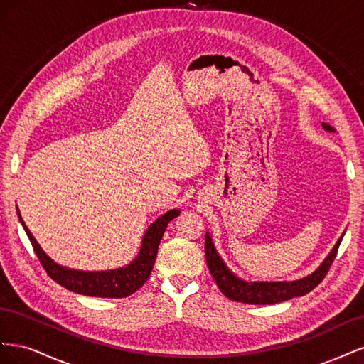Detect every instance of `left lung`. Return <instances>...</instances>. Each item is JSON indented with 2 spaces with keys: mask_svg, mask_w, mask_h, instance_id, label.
I'll return each instance as SVG.
<instances>
[{
  "mask_svg": "<svg viewBox=\"0 0 364 364\" xmlns=\"http://www.w3.org/2000/svg\"><path fill=\"white\" fill-rule=\"evenodd\" d=\"M322 127L326 132H336L334 127H331L326 123H322ZM345 232L340 235L337 243L328 253L326 258L322 261L313 273L296 281H278V282H269V281H245L230 270L226 262L218 255V252L214 246L213 237L209 232L205 234V255L208 269L211 272L215 284L218 285L220 291H222L230 301L243 302V304H253V305H267V304H278L289 301L291 297L304 296L308 291H311L314 287H317L321 281L325 278V274L331 266L336 255L337 249L343 240Z\"/></svg>",
  "mask_w": 364,
  "mask_h": 364,
  "instance_id": "1",
  "label": "left lung"
}]
</instances>
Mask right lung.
I'll return each instance as SVG.
<instances>
[{
  "label": "right lung",
  "mask_w": 364,
  "mask_h": 364,
  "mask_svg": "<svg viewBox=\"0 0 364 364\" xmlns=\"http://www.w3.org/2000/svg\"><path fill=\"white\" fill-rule=\"evenodd\" d=\"M16 213L19 223L23 225L33 249H35L41 264L50 274V278L60 284L62 287L67 290L94 297H126L130 296L132 293H135L139 287H142V284H144L150 277V272L153 269V264H155L158 247L165 229H167L173 218L181 214L179 209H170V211L158 217L155 222L147 228L144 237H142L138 255L132 259L127 266L112 270L87 272L60 266V264L51 259L46 253V250L41 247L36 238L30 232V229L24 223L23 217H21L18 206Z\"/></svg>",
  "instance_id": "obj_1"
}]
</instances>
